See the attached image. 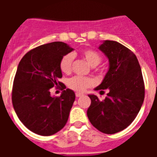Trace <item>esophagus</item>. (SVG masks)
<instances>
[{"mask_svg":"<svg viewBox=\"0 0 157 157\" xmlns=\"http://www.w3.org/2000/svg\"><path fill=\"white\" fill-rule=\"evenodd\" d=\"M83 95V94L81 93H76V96L77 97V98H79V97H81V96Z\"/></svg>","mask_w":157,"mask_h":157,"instance_id":"34e87169","label":"esophagus"}]
</instances>
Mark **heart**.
I'll return each mask as SVG.
<instances>
[{
  "label": "heart",
  "mask_w": 157,
  "mask_h": 157,
  "mask_svg": "<svg viewBox=\"0 0 157 157\" xmlns=\"http://www.w3.org/2000/svg\"><path fill=\"white\" fill-rule=\"evenodd\" d=\"M81 58H83L91 67H96L100 63L102 58L100 54L95 50L91 49H86L81 50L80 53ZM73 61V55L71 54H65L60 60L59 67L63 73L69 74L71 71V65ZM94 85V81L90 77L76 76L71 77L67 81V86L69 88L75 91L82 92L86 89L91 87Z\"/></svg>",
  "instance_id": "heart-1"
}]
</instances>
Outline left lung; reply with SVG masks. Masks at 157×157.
<instances>
[{"label":"left lung","instance_id":"obj_1","mask_svg":"<svg viewBox=\"0 0 157 157\" xmlns=\"http://www.w3.org/2000/svg\"><path fill=\"white\" fill-rule=\"evenodd\" d=\"M99 50L107 57L109 69L96 90H107L100 101L89 94L91 104L87 110L90 121L104 134H116L131 124L141 109L145 88L141 67L135 54L121 43L105 40Z\"/></svg>","mask_w":157,"mask_h":157}]
</instances>
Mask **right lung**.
I'll use <instances>...</instances> for the list:
<instances>
[{
	"instance_id": "add662e5",
	"label": "right lung",
	"mask_w": 157,
	"mask_h": 157,
	"mask_svg": "<svg viewBox=\"0 0 157 157\" xmlns=\"http://www.w3.org/2000/svg\"><path fill=\"white\" fill-rule=\"evenodd\" d=\"M73 50L62 41L34 48L23 57L13 80L12 103L18 119L31 131L42 136L56 134L65 126L74 101L70 89L59 97L50 95V89L64 84L60 60ZM58 88V87H57Z\"/></svg>"
}]
</instances>
